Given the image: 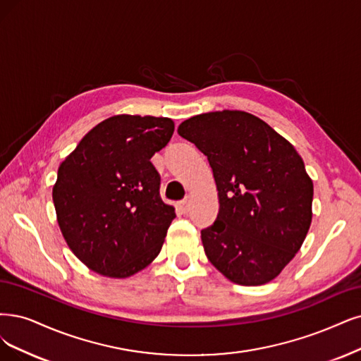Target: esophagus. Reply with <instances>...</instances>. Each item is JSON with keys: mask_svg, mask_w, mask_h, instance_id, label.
I'll use <instances>...</instances> for the list:
<instances>
[{"mask_svg": "<svg viewBox=\"0 0 361 361\" xmlns=\"http://www.w3.org/2000/svg\"><path fill=\"white\" fill-rule=\"evenodd\" d=\"M177 208L180 212H183V214H188V212L190 211V201H188V199H185V201H181L177 205Z\"/></svg>", "mask_w": 361, "mask_h": 361, "instance_id": "34e87169", "label": "esophagus"}]
</instances>
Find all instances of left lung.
Segmentation results:
<instances>
[{"instance_id":"left-lung-1","label":"left lung","mask_w":361,"mask_h":361,"mask_svg":"<svg viewBox=\"0 0 361 361\" xmlns=\"http://www.w3.org/2000/svg\"><path fill=\"white\" fill-rule=\"evenodd\" d=\"M178 135L207 156L217 185V219L201 232L208 260L239 286L272 281L312 221L314 184L302 157L262 118L238 110L193 116Z\"/></svg>"}]
</instances>
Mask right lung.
Returning a JSON list of instances; mask_svg holds the SVG:
<instances>
[{
  "instance_id": "1",
  "label": "right lung",
  "mask_w": 361,
  "mask_h": 361,
  "mask_svg": "<svg viewBox=\"0 0 361 361\" xmlns=\"http://www.w3.org/2000/svg\"><path fill=\"white\" fill-rule=\"evenodd\" d=\"M172 133L168 117L113 116L59 165L51 192L59 229L93 272L128 278L162 250L176 211L159 195L160 176L150 159Z\"/></svg>"
}]
</instances>
